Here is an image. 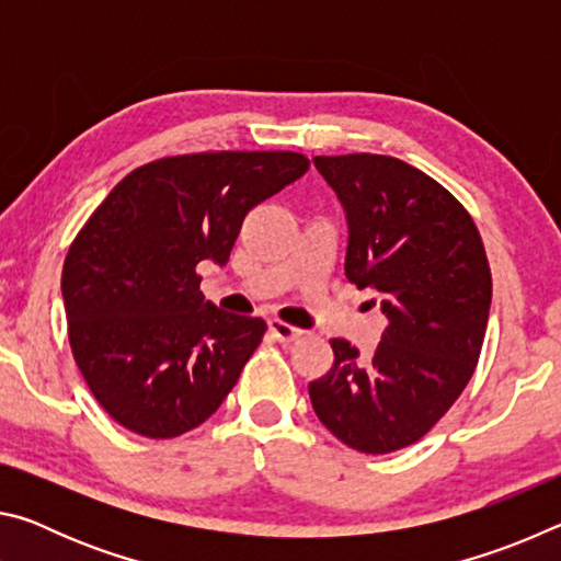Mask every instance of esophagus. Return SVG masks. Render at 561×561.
<instances>
[{
  "instance_id": "1",
  "label": "esophagus",
  "mask_w": 561,
  "mask_h": 561,
  "mask_svg": "<svg viewBox=\"0 0 561 561\" xmlns=\"http://www.w3.org/2000/svg\"><path fill=\"white\" fill-rule=\"evenodd\" d=\"M270 331L274 339L282 341V344H289V341H297L301 336V329L289 327L287 321H279V319H270Z\"/></svg>"
}]
</instances>
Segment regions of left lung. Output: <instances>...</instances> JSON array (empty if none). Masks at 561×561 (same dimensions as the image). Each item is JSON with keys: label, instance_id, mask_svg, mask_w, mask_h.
I'll return each mask as SVG.
<instances>
[{"label": "left lung", "instance_id": "left-lung-1", "mask_svg": "<svg viewBox=\"0 0 561 561\" xmlns=\"http://www.w3.org/2000/svg\"><path fill=\"white\" fill-rule=\"evenodd\" d=\"M346 210L344 272L388 319L371 358L331 339L334 364L309 383L336 438L386 455L423 438L458 401L485 339L492 277L470 213L423 170L391 156H317Z\"/></svg>", "mask_w": 561, "mask_h": 561}]
</instances>
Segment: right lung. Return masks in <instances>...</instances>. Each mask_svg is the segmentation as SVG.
<instances>
[{"label":"right lung","mask_w":561,"mask_h":561,"mask_svg":"<svg viewBox=\"0 0 561 561\" xmlns=\"http://www.w3.org/2000/svg\"><path fill=\"white\" fill-rule=\"evenodd\" d=\"M307 168L291 150L158 158L76 234L61 274L71 354L123 428L178 438L232 391L267 324L205 301L197 264L230 260L244 215Z\"/></svg>","instance_id":"1"}]
</instances>
